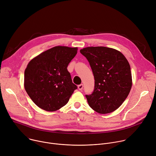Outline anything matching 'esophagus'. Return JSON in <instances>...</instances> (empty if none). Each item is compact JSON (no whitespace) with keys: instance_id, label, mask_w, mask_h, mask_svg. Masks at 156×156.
<instances>
[{"instance_id":"1","label":"esophagus","mask_w":156,"mask_h":156,"mask_svg":"<svg viewBox=\"0 0 156 156\" xmlns=\"http://www.w3.org/2000/svg\"><path fill=\"white\" fill-rule=\"evenodd\" d=\"M78 90H83V84H81L78 85Z\"/></svg>"}]
</instances>
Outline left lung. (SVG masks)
Listing matches in <instances>:
<instances>
[{
    "label": "left lung",
    "mask_w": 156,
    "mask_h": 156,
    "mask_svg": "<svg viewBox=\"0 0 156 156\" xmlns=\"http://www.w3.org/2000/svg\"><path fill=\"white\" fill-rule=\"evenodd\" d=\"M90 62L94 90L86 95L89 105L98 113L106 114L117 110L128 97L132 86L130 65L120 51L104 46L80 50Z\"/></svg>",
    "instance_id": "left-lung-1"
}]
</instances>
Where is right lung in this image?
Segmentation results:
<instances>
[{"instance_id": "right-lung-1", "label": "right lung", "mask_w": 156, "mask_h": 156, "mask_svg": "<svg viewBox=\"0 0 156 156\" xmlns=\"http://www.w3.org/2000/svg\"><path fill=\"white\" fill-rule=\"evenodd\" d=\"M78 48L55 46L31 59L25 70L24 87L39 108L54 112L67 104L77 86L67 66Z\"/></svg>"}]
</instances>
